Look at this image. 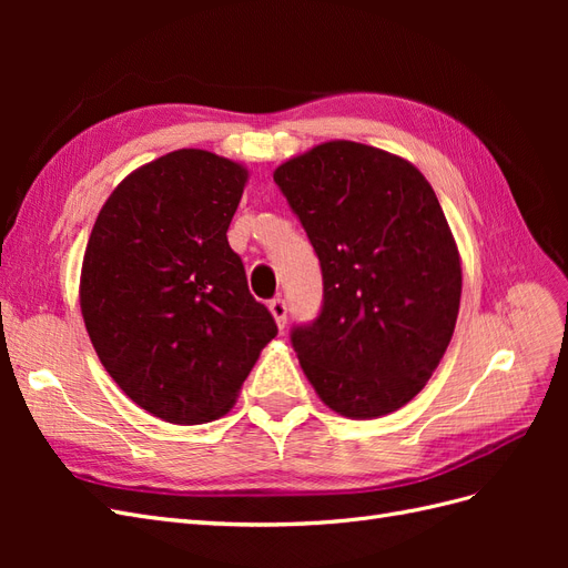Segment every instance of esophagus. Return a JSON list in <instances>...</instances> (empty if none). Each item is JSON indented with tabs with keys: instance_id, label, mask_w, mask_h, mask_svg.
Wrapping results in <instances>:
<instances>
[{
	"instance_id": "obj_1",
	"label": "esophagus",
	"mask_w": 568,
	"mask_h": 568,
	"mask_svg": "<svg viewBox=\"0 0 568 568\" xmlns=\"http://www.w3.org/2000/svg\"><path fill=\"white\" fill-rule=\"evenodd\" d=\"M267 307H270V313H272L274 322H277L280 329H284L286 326V301L282 296H277L267 303Z\"/></svg>"
}]
</instances>
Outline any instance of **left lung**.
Masks as SVG:
<instances>
[{
  "instance_id": "obj_1",
  "label": "left lung",
  "mask_w": 568,
  "mask_h": 568,
  "mask_svg": "<svg viewBox=\"0 0 568 568\" xmlns=\"http://www.w3.org/2000/svg\"><path fill=\"white\" fill-rule=\"evenodd\" d=\"M322 267V305L291 326L320 398L372 419L424 388L455 332L462 270L432 184L390 153L326 142L274 170Z\"/></svg>"
}]
</instances>
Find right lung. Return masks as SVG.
<instances>
[{"instance_id":"1","label":"right lung","mask_w":568,"mask_h":568,"mask_svg":"<svg viewBox=\"0 0 568 568\" xmlns=\"http://www.w3.org/2000/svg\"><path fill=\"white\" fill-rule=\"evenodd\" d=\"M246 178L211 151L168 153L115 186L84 251L80 307L101 365L165 422L225 415L277 336L227 242Z\"/></svg>"}]
</instances>
